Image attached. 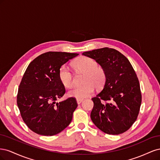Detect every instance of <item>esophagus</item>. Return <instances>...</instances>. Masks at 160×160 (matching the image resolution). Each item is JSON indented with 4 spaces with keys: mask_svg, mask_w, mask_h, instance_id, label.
<instances>
[{
    "mask_svg": "<svg viewBox=\"0 0 160 160\" xmlns=\"http://www.w3.org/2000/svg\"><path fill=\"white\" fill-rule=\"evenodd\" d=\"M82 101H83V99H77V104H80Z\"/></svg>",
    "mask_w": 160,
    "mask_h": 160,
    "instance_id": "obj_1",
    "label": "esophagus"
}]
</instances>
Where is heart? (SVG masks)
<instances>
[{"instance_id": "1", "label": "heart", "mask_w": 160, "mask_h": 160, "mask_svg": "<svg viewBox=\"0 0 160 160\" xmlns=\"http://www.w3.org/2000/svg\"><path fill=\"white\" fill-rule=\"evenodd\" d=\"M74 68L85 76L82 87H75L68 91V95L77 99H83L93 93L94 88H102L106 81L105 70L99 66L94 59L87 57H81L72 63ZM59 77L65 88H71L73 85V76L67 65L61 67L59 71Z\"/></svg>"}]
</instances>
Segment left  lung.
I'll list each match as a JSON object with an SVG mask.
<instances>
[{
	"label": "left lung",
	"mask_w": 160,
	"mask_h": 160,
	"mask_svg": "<svg viewBox=\"0 0 160 160\" xmlns=\"http://www.w3.org/2000/svg\"><path fill=\"white\" fill-rule=\"evenodd\" d=\"M105 70L103 88L95 98L91 119L102 132L118 135L128 130L137 119L142 94L136 73L129 60L118 51L105 47L83 52ZM103 100L108 101L104 104Z\"/></svg>",
	"instance_id": "left-lung-1"
}]
</instances>
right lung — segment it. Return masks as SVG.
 Returning <instances> with one entry per match:
<instances>
[{"label": "right lung", "mask_w": 160, "mask_h": 160, "mask_svg": "<svg viewBox=\"0 0 160 160\" xmlns=\"http://www.w3.org/2000/svg\"><path fill=\"white\" fill-rule=\"evenodd\" d=\"M78 55L50 51L38 56L28 65L19 85L17 105L24 122L32 132L51 136L71 122L77 103L73 98L56 102L65 93L59 71Z\"/></svg>", "instance_id": "right-lung-1"}]
</instances>
